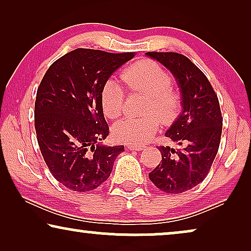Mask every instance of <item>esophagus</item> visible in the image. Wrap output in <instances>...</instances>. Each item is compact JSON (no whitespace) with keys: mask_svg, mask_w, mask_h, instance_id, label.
<instances>
[{"mask_svg":"<svg viewBox=\"0 0 251 251\" xmlns=\"http://www.w3.org/2000/svg\"><path fill=\"white\" fill-rule=\"evenodd\" d=\"M128 149L131 151H143L146 149V146L144 145H128Z\"/></svg>","mask_w":251,"mask_h":251,"instance_id":"34e87169","label":"esophagus"}]
</instances>
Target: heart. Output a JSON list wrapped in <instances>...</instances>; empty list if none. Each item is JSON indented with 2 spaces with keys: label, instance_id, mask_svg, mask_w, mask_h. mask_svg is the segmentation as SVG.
Listing matches in <instances>:
<instances>
[{
  "label": "heart",
  "instance_id": "1",
  "mask_svg": "<svg viewBox=\"0 0 251 251\" xmlns=\"http://www.w3.org/2000/svg\"><path fill=\"white\" fill-rule=\"evenodd\" d=\"M120 78L132 92L146 95L143 118L123 119L113 126V136L122 143L137 145L147 142L157 131L160 118L164 125H170L178 118L181 109L180 94L171 85L168 72L151 59H143L126 67ZM125 89L114 80H107L100 90V105L109 119L121 115Z\"/></svg>",
  "mask_w": 251,
  "mask_h": 251
}]
</instances>
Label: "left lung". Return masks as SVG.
<instances>
[{"mask_svg":"<svg viewBox=\"0 0 251 251\" xmlns=\"http://www.w3.org/2000/svg\"><path fill=\"white\" fill-rule=\"evenodd\" d=\"M146 54L173 73L183 106V112L166 132L181 149L160 146L162 160L149 177L159 190L179 194L202 183L210 170L221 143V107L207 76L186 56L154 51Z\"/></svg>","mask_w":251,"mask_h":251,"instance_id":"8db88e82","label":"left lung"}]
</instances>
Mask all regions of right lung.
Here are the masks:
<instances>
[{
	"mask_svg": "<svg viewBox=\"0 0 251 251\" xmlns=\"http://www.w3.org/2000/svg\"><path fill=\"white\" fill-rule=\"evenodd\" d=\"M135 52L75 49L48 68L37 88L34 125L40 151L52 176L75 192H90L112 173L125 146H105L109 133L100 90Z\"/></svg>",
	"mask_w": 251,
	"mask_h": 251,
	"instance_id": "add662e5",
	"label": "right lung"
}]
</instances>
